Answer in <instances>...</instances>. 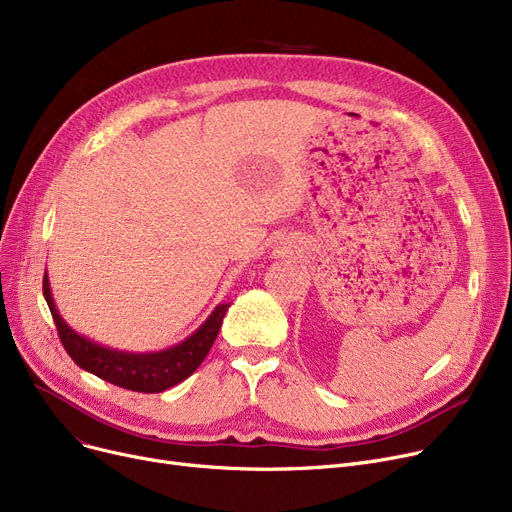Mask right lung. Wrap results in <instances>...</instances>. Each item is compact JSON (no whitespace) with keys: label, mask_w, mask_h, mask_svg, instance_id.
<instances>
[{"label":"right lung","mask_w":512,"mask_h":512,"mask_svg":"<svg viewBox=\"0 0 512 512\" xmlns=\"http://www.w3.org/2000/svg\"><path fill=\"white\" fill-rule=\"evenodd\" d=\"M43 297L58 326L60 340L78 367L114 386L147 394L164 392L180 384L203 363L211 344L218 338L224 315L230 307L228 303H220L191 336H186L182 342L170 348H164V351L130 353L99 344L89 336L72 330L60 315L56 301H53L47 272L43 278Z\"/></svg>","instance_id":"1"}]
</instances>
